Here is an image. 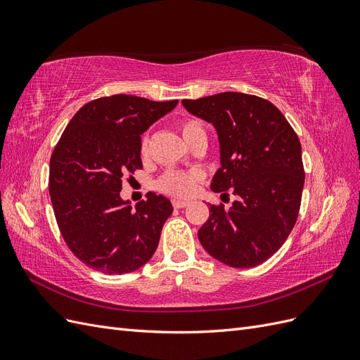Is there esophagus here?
Returning <instances> with one entry per match:
<instances>
[{
	"label": "esophagus",
	"instance_id": "1",
	"mask_svg": "<svg viewBox=\"0 0 360 360\" xmlns=\"http://www.w3.org/2000/svg\"><path fill=\"white\" fill-rule=\"evenodd\" d=\"M189 202L188 201H181V200H172V205L174 209H184Z\"/></svg>",
	"mask_w": 360,
	"mask_h": 360
}]
</instances>
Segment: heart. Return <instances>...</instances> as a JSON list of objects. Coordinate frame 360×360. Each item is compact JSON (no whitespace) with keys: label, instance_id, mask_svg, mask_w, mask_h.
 <instances>
[{"label":"heart","instance_id":"b5f03b06","mask_svg":"<svg viewBox=\"0 0 360 360\" xmlns=\"http://www.w3.org/2000/svg\"><path fill=\"white\" fill-rule=\"evenodd\" d=\"M180 130L183 138L188 141L191 146L193 141L200 138H207L205 130L197 118H184L180 122ZM150 139L147 135L141 139V153L147 155ZM201 179V174L198 171H183V169H167L162 176L156 180V188L163 192L172 195V197H189L193 193L197 181Z\"/></svg>","mask_w":360,"mask_h":360}]
</instances>
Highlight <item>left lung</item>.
<instances>
[{
  "mask_svg": "<svg viewBox=\"0 0 360 360\" xmlns=\"http://www.w3.org/2000/svg\"><path fill=\"white\" fill-rule=\"evenodd\" d=\"M217 130L222 167L210 188L236 201L210 204L200 228L202 248L221 263L248 269L274 255L297 221L304 169L302 146L278 108L254 94L226 91L181 101Z\"/></svg>",
  "mask_w": 360,
  "mask_h": 360,
  "instance_id": "1",
  "label": "left lung"
}]
</instances>
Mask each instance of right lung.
<instances>
[{
	"mask_svg": "<svg viewBox=\"0 0 360 360\" xmlns=\"http://www.w3.org/2000/svg\"><path fill=\"white\" fill-rule=\"evenodd\" d=\"M179 101L115 94L85 103L52 151L49 195L64 242L105 275L130 274L153 257L169 200L147 193L132 209L120 198L123 179L143 168L141 135Z\"/></svg>",
	"mask_w": 360,
	"mask_h": 360,
	"instance_id": "1",
	"label": "right lung"
}]
</instances>
